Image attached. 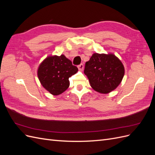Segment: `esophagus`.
<instances>
[{
    "label": "esophagus",
    "mask_w": 155,
    "mask_h": 155,
    "mask_svg": "<svg viewBox=\"0 0 155 155\" xmlns=\"http://www.w3.org/2000/svg\"><path fill=\"white\" fill-rule=\"evenodd\" d=\"M78 69H79V70H83V68H84L83 64H79L78 66Z\"/></svg>",
    "instance_id": "obj_1"
}]
</instances>
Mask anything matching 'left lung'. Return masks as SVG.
<instances>
[{
    "label": "left lung",
    "instance_id": "obj_1",
    "mask_svg": "<svg viewBox=\"0 0 155 155\" xmlns=\"http://www.w3.org/2000/svg\"><path fill=\"white\" fill-rule=\"evenodd\" d=\"M84 73L94 90L107 94L120 85L125 70L122 63L114 55L95 53L86 62Z\"/></svg>",
    "mask_w": 155,
    "mask_h": 155
}]
</instances>
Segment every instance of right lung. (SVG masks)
I'll return each mask as SVG.
<instances>
[{
    "label": "right lung",
    "mask_w": 155,
    "mask_h": 155,
    "mask_svg": "<svg viewBox=\"0 0 155 155\" xmlns=\"http://www.w3.org/2000/svg\"><path fill=\"white\" fill-rule=\"evenodd\" d=\"M78 71L77 67L64 55L46 58L39 65L37 75L41 85L50 94L57 96L70 85L69 78Z\"/></svg>",
    "instance_id": "right-lung-1"
}]
</instances>
